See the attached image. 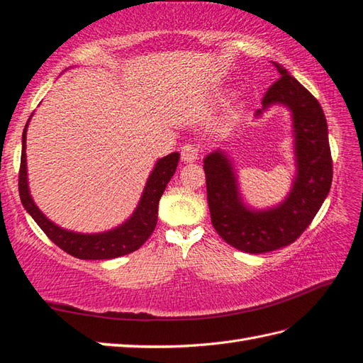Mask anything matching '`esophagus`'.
<instances>
[{
    "mask_svg": "<svg viewBox=\"0 0 363 363\" xmlns=\"http://www.w3.org/2000/svg\"><path fill=\"white\" fill-rule=\"evenodd\" d=\"M200 154V147L197 144H184L182 147V160L184 163H194V161L199 158Z\"/></svg>",
    "mask_w": 363,
    "mask_h": 363,
    "instance_id": "34e87169",
    "label": "esophagus"
}]
</instances>
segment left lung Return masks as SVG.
<instances>
[{"label":"left lung","mask_w":363,"mask_h":363,"mask_svg":"<svg viewBox=\"0 0 363 363\" xmlns=\"http://www.w3.org/2000/svg\"><path fill=\"white\" fill-rule=\"evenodd\" d=\"M273 65L279 79L264 94L262 108L256 111V116L275 104L292 113L296 177L284 202L262 211L247 208L227 155L214 150L203 160L213 227L231 247L255 255L295 242L323 205L333 183L328 124L321 106L283 65Z\"/></svg>","instance_id":"left-lung-1"}]
</instances>
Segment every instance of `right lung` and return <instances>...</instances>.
I'll return each instance as SVG.
<instances>
[{
  "instance_id": "obj_1",
  "label": "right lung",
  "mask_w": 363,
  "mask_h": 363,
  "mask_svg": "<svg viewBox=\"0 0 363 363\" xmlns=\"http://www.w3.org/2000/svg\"><path fill=\"white\" fill-rule=\"evenodd\" d=\"M30 119V118H29ZM23 130V147H21V163L18 175V191L24 209L32 216L45 235L52 242L62 248L68 255L79 257V259H113L135 252L150 238L157 227L158 219V202L167 186L169 180L175 174L179 164L180 154L174 152L164 158L157 161L154 171L149 175V180L144 186V192L138 206L128 220L121 227L98 233V235H80V233L68 231L57 227L40 211L30 197L28 186V171H26V128Z\"/></svg>"
}]
</instances>
